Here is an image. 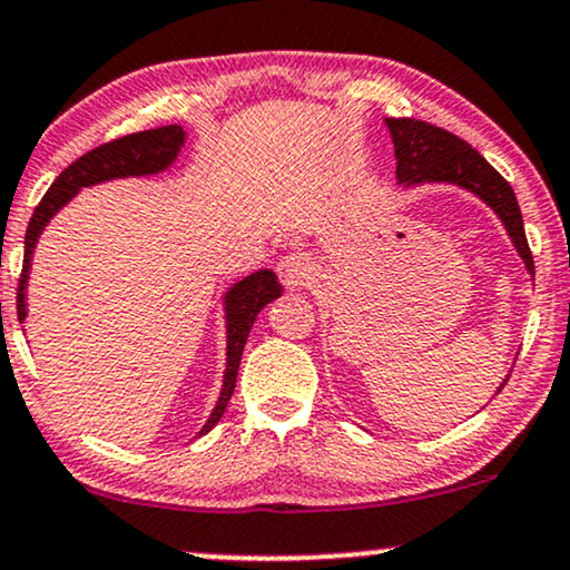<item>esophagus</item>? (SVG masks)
I'll return each mask as SVG.
<instances>
[{
    "label": "esophagus",
    "mask_w": 570,
    "mask_h": 570,
    "mask_svg": "<svg viewBox=\"0 0 570 570\" xmlns=\"http://www.w3.org/2000/svg\"><path fill=\"white\" fill-rule=\"evenodd\" d=\"M312 262H308L304 253H287V256L279 258L277 264L279 285H283L285 291H298V287H304L308 279H312Z\"/></svg>",
    "instance_id": "obj_1"
}]
</instances>
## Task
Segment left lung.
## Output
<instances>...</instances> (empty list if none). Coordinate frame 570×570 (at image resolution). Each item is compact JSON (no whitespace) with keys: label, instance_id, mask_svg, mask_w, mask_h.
<instances>
[{"label":"left lung","instance_id":"left-lung-1","mask_svg":"<svg viewBox=\"0 0 570 570\" xmlns=\"http://www.w3.org/2000/svg\"><path fill=\"white\" fill-rule=\"evenodd\" d=\"M385 126H389L393 153H396L399 185L404 189L420 185H454L473 193L475 198L494 210L497 219L508 229L518 256L523 258L525 269L533 277V258L529 240H525L521 206H518L515 193H512L502 174L479 150H473L465 139L454 137L452 131L439 129V126L414 121V118H385ZM508 377H504L497 393L504 389Z\"/></svg>","mask_w":570,"mask_h":570}]
</instances>
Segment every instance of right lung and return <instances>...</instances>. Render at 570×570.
<instances>
[{
    "instance_id": "add662e5",
    "label": "right lung",
    "mask_w": 570,
    "mask_h": 570,
    "mask_svg": "<svg viewBox=\"0 0 570 570\" xmlns=\"http://www.w3.org/2000/svg\"><path fill=\"white\" fill-rule=\"evenodd\" d=\"M187 142V131L181 126H160V129H147L139 135H129L114 142H105L95 150H89L87 156L73 160L58 179L52 181V187L47 189V195L33 210L31 222L26 229V253H23V274H20L18 285V320L26 322L28 317V304H26V287L28 277H31V262L33 250L41 232L47 229V224L58 216L60 208H66L83 187L102 185V181L114 179H129V177H156L164 174L177 164L181 147ZM283 296V285L277 283V274L272 269H258L248 274V277L237 279L235 285H229L224 291L222 304H224V327H227V362H224V377H222V391L216 399L214 410H210L206 425L200 428L195 439L206 435L210 428L222 420L224 410H227L232 391L237 383V370H240L243 348L248 341V333L256 322L258 312L266 304H272L274 298Z\"/></svg>"
}]
</instances>
